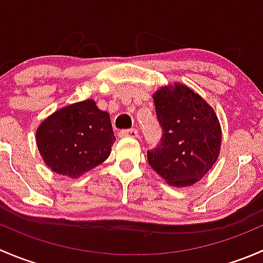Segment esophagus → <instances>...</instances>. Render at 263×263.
Listing matches in <instances>:
<instances>
[{
    "mask_svg": "<svg viewBox=\"0 0 263 263\" xmlns=\"http://www.w3.org/2000/svg\"><path fill=\"white\" fill-rule=\"evenodd\" d=\"M119 137H132V139H136L139 137V129L132 128V129H123V131L118 132Z\"/></svg>",
    "mask_w": 263,
    "mask_h": 263,
    "instance_id": "esophagus-1",
    "label": "esophagus"
}]
</instances>
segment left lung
Listing matches in <instances>:
<instances>
[{"mask_svg": "<svg viewBox=\"0 0 263 263\" xmlns=\"http://www.w3.org/2000/svg\"><path fill=\"white\" fill-rule=\"evenodd\" d=\"M163 128L159 146L147 151L151 168L173 187H190L208 174L221 147V126L214 108L181 82L153 94Z\"/></svg>", "mask_w": 263, "mask_h": 263, "instance_id": "8db88e82", "label": "left lung"}]
</instances>
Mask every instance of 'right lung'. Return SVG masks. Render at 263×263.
Instances as JSON below:
<instances>
[{"instance_id": "add662e5", "label": "right lung", "mask_w": 263, "mask_h": 263, "mask_svg": "<svg viewBox=\"0 0 263 263\" xmlns=\"http://www.w3.org/2000/svg\"><path fill=\"white\" fill-rule=\"evenodd\" d=\"M35 140L47 166L76 179L107 160L116 136L109 113L87 99L47 117L36 129Z\"/></svg>"}]
</instances>
